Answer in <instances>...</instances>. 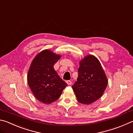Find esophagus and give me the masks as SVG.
<instances>
[{
	"label": "esophagus",
	"instance_id": "1",
	"mask_svg": "<svg viewBox=\"0 0 133 133\" xmlns=\"http://www.w3.org/2000/svg\"><path fill=\"white\" fill-rule=\"evenodd\" d=\"M66 83L68 84L69 85H71L72 82L71 81H70V80H67V81H66Z\"/></svg>",
	"mask_w": 133,
	"mask_h": 133
}]
</instances>
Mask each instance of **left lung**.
Listing matches in <instances>:
<instances>
[{
    "label": "left lung",
    "instance_id": "left-lung-1",
    "mask_svg": "<svg viewBox=\"0 0 133 133\" xmlns=\"http://www.w3.org/2000/svg\"><path fill=\"white\" fill-rule=\"evenodd\" d=\"M78 72L72 88L79 103L91 104L102 96L108 83L107 76L99 60L91 55L81 60Z\"/></svg>",
    "mask_w": 133,
    "mask_h": 133
}]
</instances>
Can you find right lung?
<instances>
[{
	"instance_id": "right-lung-1",
	"label": "right lung",
	"mask_w": 133,
	"mask_h": 133,
	"mask_svg": "<svg viewBox=\"0 0 133 133\" xmlns=\"http://www.w3.org/2000/svg\"><path fill=\"white\" fill-rule=\"evenodd\" d=\"M61 56L51 50H43L33 59L29 69L27 81L38 101L49 104L59 98L67 84L54 68Z\"/></svg>"
}]
</instances>
